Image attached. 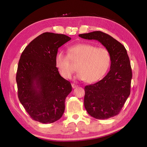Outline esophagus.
Instances as JSON below:
<instances>
[{
  "label": "esophagus",
  "instance_id": "obj_1",
  "mask_svg": "<svg viewBox=\"0 0 147 147\" xmlns=\"http://www.w3.org/2000/svg\"><path fill=\"white\" fill-rule=\"evenodd\" d=\"M71 86H72V87L73 88V89H74V88H76L78 87V86L76 85V84H72Z\"/></svg>",
  "mask_w": 147,
  "mask_h": 147
}]
</instances>
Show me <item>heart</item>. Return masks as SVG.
<instances>
[{"mask_svg":"<svg viewBox=\"0 0 147 147\" xmlns=\"http://www.w3.org/2000/svg\"><path fill=\"white\" fill-rule=\"evenodd\" d=\"M79 62L76 78L81 81L92 83L101 79L108 71L111 63V56L108 50L97 47L89 43H80L71 46L68 55L63 52L57 53L55 63L61 76L70 79L75 71L71 61Z\"/></svg>","mask_w":147,"mask_h":147,"instance_id":"heart-1","label":"heart"}]
</instances>
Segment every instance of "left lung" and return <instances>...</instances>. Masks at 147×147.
<instances>
[{"label": "left lung", "mask_w": 147, "mask_h": 147, "mask_svg": "<svg viewBox=\"0 0 147 147\" xmlns=\"http://www.w3.org/2000/svg\"><path fill=\"white\" fill-rule=\"evenodd\" d=\"M81 38L97 40L111 56L110 70L102 80L84 88V107L89 114L98 119L118 115L131 93L132 69L124 46L102 31L79 35Z\"/></svg>", "instance_id": "1"}]
</instances>
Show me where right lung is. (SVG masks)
<instances>
[{"instance_id": "obj_1", "label": "right lung", "mask_w": 147, "mask_h": 147, "mask_svg": "<svg viewBox=\"0 0 147 147\" xmlns=\"http://www.w3.org/2000/svg\"><path fill=\"white\" fill-rule=\"evenodd\" d=\"M70 40L65 34L44 32L32 40L20 57L16 76L18 97L31 118L41 123L61 118L65 99L72 90L55 63L58 48Z\"/></svg>"}]
</instances>
